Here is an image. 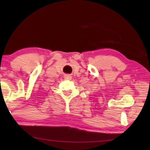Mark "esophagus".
I'll list each match as a JSON object with an SVG mask.
<instances>
[{"label": "esophagus", "mask_w": 150, "mask_h": 150, "mask_svg": "<svg viewBox=\"0 0 150 150\" xmlns=\"http://www.w3.org/2000/svg\"><path fill=\"white\" fill-rule=\"evenodd\" d=\"M64 77H65V79H67V80L71 79V75H69V74H66V75H65Z\"/></svg>", "instance_id": "1"}]
</instances>
